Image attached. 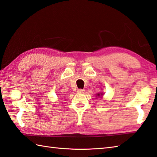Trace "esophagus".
Listing matches in <instances>:
<instances>
[{
  "instance_id": "obj_1",
  "label": "esophagus",
  "mask_w": 157,
  "mask_h": 157,
  "mask_svg": "<svg viewBox=\"0 0 157 157\" xmlns=\"http://www.w3.org/2000/svg\"><path fill=\"white\" fill-rule=\"evenodd\" d=\"M77 92L79 93H83L85 92V90L84 89H79L77 90Z\"/></svg>"
}]
</instances>
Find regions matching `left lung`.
I'll use <instances>...</instances> for the list:
<instances>
[{"mask_svg":"<svg viewBox=\"0 0 157 157\" xmlns=\"http://www.w3.org/2000/svg\"><path fill=\"white\" fill-rule=\"evenodd\" d=\"M103 95V93H98L97 94V96L98 97H101Z\"/></svg>","mask_w":157,"mask_h":157,"instance_id":"1","label":"left lung"}]
</instances>
